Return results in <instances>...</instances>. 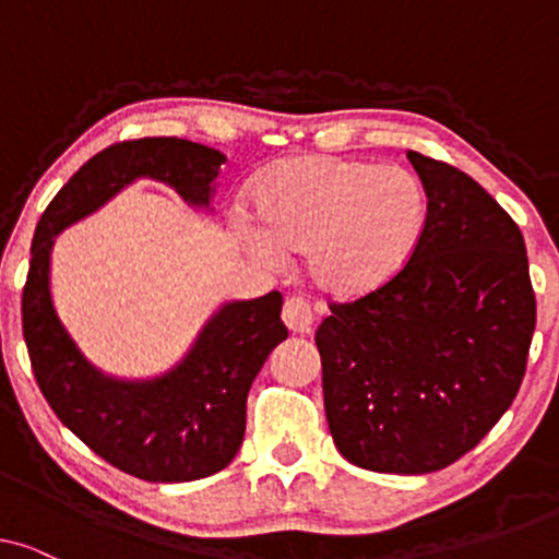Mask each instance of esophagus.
I'll list each match as a JSON object with an SVG mask.
<instances>
[{"mask_svg":"<svg viewBox=\"0 0 559 559\" xmlns=\"http://www.w3.org/2000/svg\"><path fill=\"white\" fill-rule=\"evenodd\" d=\"M282 320L293 333H308L312 328V310L302 297H289L282 308Z\"/></svg>","mask_w":559,"mask_h":559,"instance_id":"esophagus-1","label":"esophagus"}]
</instances>
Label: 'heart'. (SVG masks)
<instances>
[{
	"instance_id": "obj_1",
	"label": "heart",
	"mask_w": 559,
	"mask_h": 559,
	"mask_svg": "<svg viewBox=\"0 0 559 559\" xmlns=\"http://www.w3.org/2000/svg\"><path fill=\"white\" fill-rule=\"evenodd\" d=\"M254 213L234 226L264 262L305 249L312 282L335 297L371 293L407 262L425 224L419 182L400 167L300 155L274 163L254 182Z\"/></svg>"
}]
</instances>
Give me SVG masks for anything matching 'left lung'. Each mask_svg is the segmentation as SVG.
I'll use <instances>...</instances> for the list:
<instances>
[{
  "label": "left lung",
  "mask_w": 559,
  "mask_h": 559,
  "mask_svg": "<svg viewBox=\"0 0 559 559\" xmlns=\"http://www.w3.org/2000/svg\"><path fill=\"white\" fill-rule=\"evenodd\" d=\"M407 157L427 195L417 247L384 287L331 305L316 343L341 455L417 476L455 463L511 407L537 302L509 213L457 167Z\"/></svg>",
  "instance_id": "left-lung-1"
}]
</instances>
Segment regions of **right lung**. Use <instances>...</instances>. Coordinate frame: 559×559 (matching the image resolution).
Segmentation results:
<instances>
[{"label": "right lung", "mask_w": 559, "mask_h": 559, "mask_svg": "<svg viewBox=\"0 0 559 559\" xmlns=\"http://www.w3.org/2000/svg\"><path fill=\"white\" fill-rule=\"evenodd\" d=\"M224 152L178 136L121 142L91 157L37 221L22 293V333L45 400L68 430L119 471L150 484H186L224 471L247 430V396L266 356L287 338L282 295L224 302L173 369L150 379L106 373L83 354L50 293L56 236L136 180L173 188L213 211Z\"/></svg>", "instance_id": "add662e5"}]
</instances>
